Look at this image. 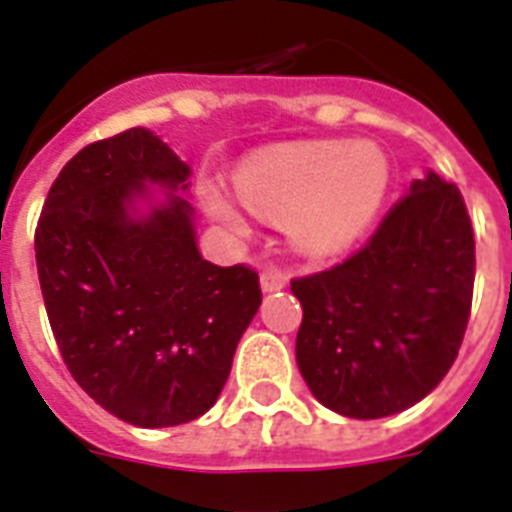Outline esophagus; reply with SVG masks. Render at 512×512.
<instances>
[{"mask_svg": "<svg viewBox=\"0 0 512 512\" xmlns=\"http://www.w3.org/2000/svg\"><path fill=\"white\" fill-rule=\"evenodd\" d=\"M287 276L281 271H276V268H265L263 273H260V287H263L265 295H271V292H279V289L287 287Z\"/></svg>", "mask_w": 512, "mask_h": 512, "instance_id": "esophagus-1", "label": "esophagus"}]
</instances>
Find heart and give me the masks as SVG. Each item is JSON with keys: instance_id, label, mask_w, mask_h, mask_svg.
<instances>
[{"instance_id": "b5f03b06", "label": "heart", "mask_w": 512, "mask_h": 512, "mask_svg": "<svg viewBox=\"0 0 512 512\" xmlns=\"http://www.w3.org/2000/svg\"><path fill=\"white\" fill-rule=\"evenodd\" d=\"M236 191L201 183V204L225 231L244 239L255 215L287 220L297 247L311 257L350 249L385 207L390 164L380 148L342 140L295 143L252 154L236 172Z\"/></svg>"}]
</instances>
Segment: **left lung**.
I'll list each match as a JSON object with an SVG mask.
<instances>
[{"mask_svg": "<svg viewBox=\"0 0 512 512\" xmlns=\"http://www.w3.org/2000/svg\"><path fill=\"white\" fill-rule=\"evenodd\" d=\"M476 241L457 185L412 180L369 244L292 281L295 356L321 404L353 420L414 406L444 380L468 327Z\"/></svg>", "mask_w": 512, "mask_h": 512, "instance_id": "1", "label": "left lung"}]
</instances>
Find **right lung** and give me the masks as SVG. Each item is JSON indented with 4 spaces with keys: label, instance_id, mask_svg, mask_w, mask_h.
<instances>
[{
    "label": "right lung",
    "instance_id": "1",
    "mask_svg": "<svg viewBox=\"0 0 512 512\" xmlns=\"http://www.w3.org/2000/svg\"><path fill=\"white\" fill-rule=\"evenodd\" d=\"M191 167L143 127L82 148L36 225V271L68 372L106 412L172 428L207 412L263 303L257 273L204 260Z\"/></svg>",
    "mask_w": 512,
    "mask_h": 512
}]
</instances>
